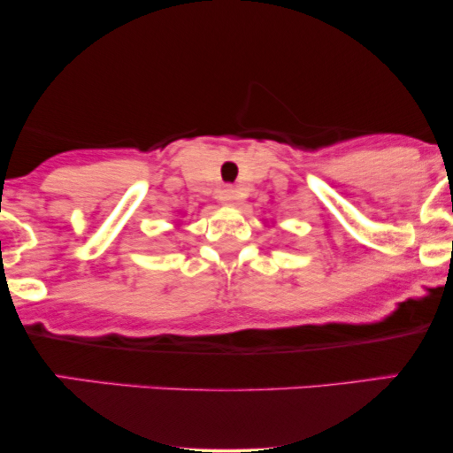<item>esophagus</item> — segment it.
I'll return each instance as SVG.
<instances>
[{"label":"esophagus","instance_id":"esophagus-1","mask_svg":"<svg viewBox=\"0 0 453 453\" xmlns=\"http://www.w3.org/2000/svg\"><path fill=\"white\" fill-rule=\"evenodd\" d=\"M219 200L226 202V204H232L234 200H238L236 187H226V189L219 191Z\"/></svg>","mask_w":453,"mask_h":453}]
</instances>
